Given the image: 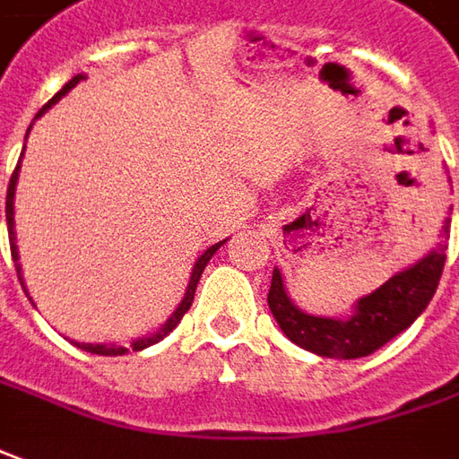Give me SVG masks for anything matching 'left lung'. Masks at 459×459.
<instances>
[{"label": "left lung", "instance_id": "left-lung-1", "mask_svg": "<svg viewBox=\"0 0 459 459\" xmlns=\"http://www.w3.org/2000/svg\"><path fill=\"white\" fill-rule=\"evenodd\" d=\"M447 229L450 218L442 226V241L437 243V248L422 255L410 269L394 273L369 296H361L354 314L347 319L304 314L286 294L281 271L273 269L269 289V308L273 319L279 321L281 332L294 344L319 357L359 359L372 354L385 347L389 339L402 334L432 301L447 258Z\"/></svg>", "mask_w": 459, "mask_h": 459}]
</instances>
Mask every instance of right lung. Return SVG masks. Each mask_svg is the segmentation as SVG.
I'll return each instance as SVG.
<instances>
[{
    "instance_id": "obj_1",
    "label": "right lung",
    "mask_w": 459,
    "mask_h": 459,
    "mask_svg": "<svg viewBox=\"0 0 459 459\" xmlns=\"http://www.w3.org/2000/svg\"><path fill=\"white\" fill-rule=\"evenodd\" d=\"M80 80H85V74H74L73 80L67 82V85L59 90L55 98L47 102L42 110L34 115V120L37 117H42L55 102H59V100L65 98L70 90H73ZM30 130H32V125H30ZM27 130V133H30ZM22 155H24V151H22ZM20 165H22V158L20 163H17V168H14V173H12V180H9V188H7V229H9V248H12V261H14V266H17V276H20V283L24 286V279H22V266H20V251H17V236H14V188H17V178H20ZM226 241H218L216 246H211V248H205L204 254H201V258L195 261V266H193V273H190V281H188V289H186V296H183V301L178 304L176 311L165 319V324L158 329V332H152V334L148 336H140V339H135L133 344H130V349L133 351H140V349L145 347H152V344H158L160 339H165V336L170 334L173 329H176L178 324H180V319H183V314L188 311L190 304H193V296H195V286H198V281H201V273H204V269L208 266V261L213 258V254H216L218 248L223 246ZM27 291V289H24ZM32 301V299H30ZM74 347L85 349V351H90V354H102V357H120V354H125L127 351V347H115V344H80V342H74Z\"/></svg>"
}]
</instances>
